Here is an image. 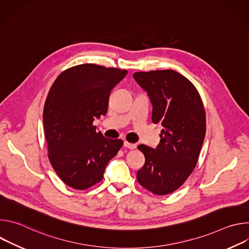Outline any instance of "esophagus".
Instances as JSON below:
<instances>
[{
	"instance_id": "1",
	"label": "esophagus",
	"mask_w": 249,
	"mask_h": 249,
	"mask_svg": "<svg viewBox=\"0 0 249 249\" xmlns=\"http://www.w3.org/2000/svg\"><path fill=\"white\" fill-rule=\"evenodd\" d=\"M124 147H125V148H128V149H130V150H134V149L137 148V145H136V144L129 143V142L125 141V142H124Z\"/></svg>"
}]
</instances>
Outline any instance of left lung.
<instances>
[{"mask_svg": "<svg viewBox=\"0 0 249 249\" xmlns=\"http://www.w3.org/2000/svg\"><path fill=\"white\" fill-rule=\"evenodd\" d=\"M133 77L150 96L152 121L162 126L156 149L138 146L145 163L137 180L156 195H166L178 189L197 164L206 134L204 104L194 85L173 70L136 72Z\"/></svg>", "mask_w": 249, "mask_h": 249, "instance_id": "8db88e82", "label": "left lung"}]
</instances>
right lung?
<instances>
[{"label": "right lung", "mask_w": 249, "mask_h": 249, "mask_svg": "<svg viewBox=\"0 0 249 249\" xmlns=\"http://www.w3.org/2000/svg\"><path fill=\"white\" fill-rule=\"evenodd\" d=\"M127 73L88 63L65 70L53 83L43 125L48 159L68 186L85 190L101 181L106 165L123 146L122 140L97 133L93 121L107 112L110 92Z\"/></svg>", "instance_id": "1"}]
</instances>
